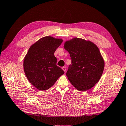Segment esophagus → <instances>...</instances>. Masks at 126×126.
Listing matches in <instances>:
<instances>
[{"label":"esophagus","mask_w":126,"mask_h":126,"mask_svg":"<svg viewBox=\"0 0 126 126\" xmlns=\"http://www.w3.org/2000/svg\"><path fill=\"white\" fill-rule=\"evenodd\" d=\"M62 69H63V70L64 71V72H66V67H63Z\"/></svg>","instance_id":"esophagus-1"}]
</instances>
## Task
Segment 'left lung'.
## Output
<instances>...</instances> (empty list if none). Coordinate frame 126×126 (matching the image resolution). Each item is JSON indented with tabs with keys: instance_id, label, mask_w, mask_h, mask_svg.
<instances>
[{
	"instance_id": "8db88e82",
	"label": "left lung",
	"mask_w": 126,
	"mask_h": 126,
	"mask_svg": "<svg viewBox=\"0 0 126 126\" xmlns=\"http://www.w3.org/2000/svg\"><path fill=\"white\" fill-rule=\"evenodd\" d=\"M71 63L66 73L68 79L80 91L90 90L102 75L104 62L97 46L90 41L74 38L64 43Z\"/></svg>"
}]
</instances>
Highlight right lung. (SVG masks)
Segmentation results:
<instances>
[{"instance_id":"add662e5","label":"right lung","mask_w":126,"mask_h":126,"mask_svg":"<svg viewBox=\"0 0 126 126\" xmlns=\"http://www.w3.org/2000/svg\"><path fill=\"white\" fill-rule=\"evenodd\" d=\"M62 42L61 39L46 36L30 47L24 60V70L30 82L38 90L49 89L64 73L57 65L54 55Z\"/></svg>"}]
</instances>
